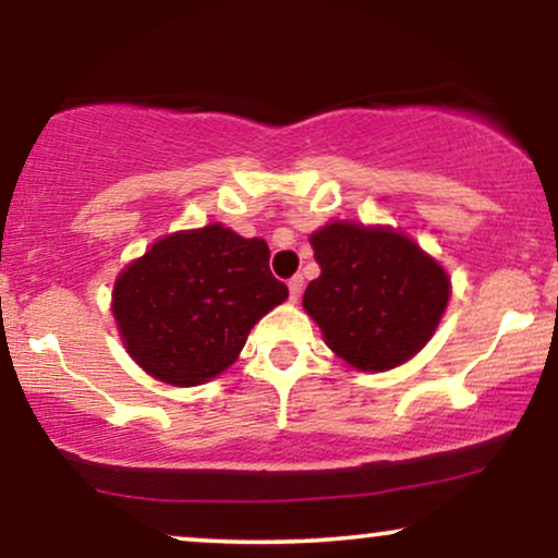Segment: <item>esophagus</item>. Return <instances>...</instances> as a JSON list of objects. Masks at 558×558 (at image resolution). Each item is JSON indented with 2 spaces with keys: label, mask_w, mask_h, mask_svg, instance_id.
<instances>
[{
  "label": "esophagus",
  "mask_w": 558,
  "mask_h": 558,
  "mask_svg": "<svg viewBox=\"0 0 558 558\" xmlns=\"http://www.w3.org/2000/svg\"><path fill=\"white\" fill-rule=\"evenodd\" d=\"M288 293H291V301L301 299V293H304V278H301V275H293V278L288 280Z\"/></svg>",
  "instance_id": "esophagus-1"
}]
</instances>
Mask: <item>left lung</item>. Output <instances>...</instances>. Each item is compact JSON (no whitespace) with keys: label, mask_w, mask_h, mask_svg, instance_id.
<instances>
[{"label":"left lung","mask_w":558,"mask_h":558,"mask_svg":"<svg viewBox=\"0 0 558 558\" xmlns=\"http://www.w3.org/2000/svg\"><path fill=\"white\" fill-rule=\"evenodd\" d=\"M319 278L301 306L349 367L386 373L438 330L451 278L420 243L390 226L332 220L310 235Z\"/></svg>","instance_id":"1"}]
</instances>
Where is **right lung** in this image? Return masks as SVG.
<instances>
[{
	"label": "right lung",
	"instance_id": "add662e5",
	"mask_svg": "<svg viewBox=\"0 0 558 558\" xmlns=\"http://www.w3.org/2000/svg\"><path fill=\"white\" fill-rule=\"evenodd\" d=\"M286 299L265 239L209 222L165 235L125 265L112 288V317L146 375L191 388L226 373L248 330Z\"/></svg>",
	"mask_w": 558,
	"mask_h": 558
}]
</instances>
